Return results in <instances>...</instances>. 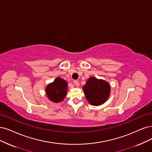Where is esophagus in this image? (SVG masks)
Segmentation results:
<instances>
[{"instance_id": "34e87169", "label": "esophagus", "mask_w": 152, "mask_h": 152, "mask_svg": "<svg viewBox=\"0 0 152 152\" xmlns=\"http://www.w3.org/2000/svg\"><path fill=\"white\" fill-rule=\"evenodd\" d=\"M74 84H75V85H76V86H80V83H79V81H74Z\"/></svg>"}]
</instances>
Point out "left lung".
Segmentation results:
<instances>
[{
  "instance_id": "1",
  "label": "left lung",
  "mask_w": 152,
  "mask_h": 152,
  "mask_svg": "<svg viewBox=\"0 0 152 152\" xmlns=\"http://www.w3.org/2000/svg\"><path fill=\"white\" fill-rule=\"evenodd\" d=\"M84 94L89 103L99 106L104 103L110 97L111 86L110 83L95 77H89L83 87Z\"/></svg>"
}]
</instances>
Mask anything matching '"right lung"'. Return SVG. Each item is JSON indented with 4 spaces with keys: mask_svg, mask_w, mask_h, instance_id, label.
Returning <instances> with one entry per match:
<instances>
[{
    "mask_svg": "<svg viewBox=\"0 0 152 152\" xmlns=\"http://www.w3.org/2000/svg\"><path fill=\"white\" fill-rule=\"evenodd\" d=\"M67 82L60 77H57L53 82L48 84L45 92L49 100L55 103L62 102L67 94Z\"/></svg>",
    "mask_w": 152,
    "mask_h": 152,
    "instance_id": "right-lung-1",
    "label": "right lung"
}]
</instances>
